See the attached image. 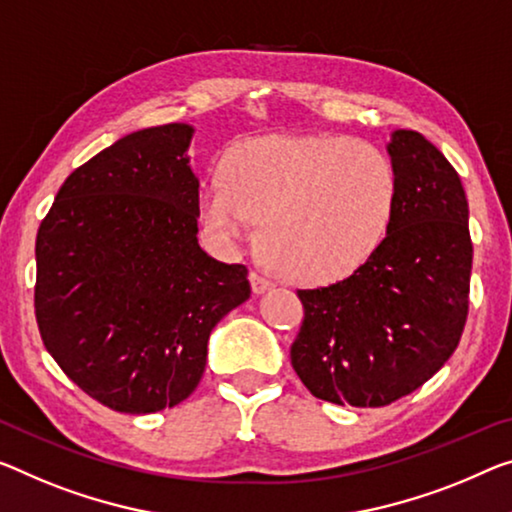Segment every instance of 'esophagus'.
<instances>
[{"label":"esophagus","instance_id":"esophagus-1","mask_svg":"<svg viewBox=\"0 0 512 512\" xmlns=\"http://www.w3.org/2000/svg\"><path fill=\"white\" fill-rule=\"evenodd\" d=\"M249 281H251V290H254V295H263L274 286L270 279H265L263 274H258V272H251Z\"/></svg>","mask_w":512,"mask_h":512}]
</instances>
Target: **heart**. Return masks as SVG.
I'll use <instances>...</instances> for the list:
<instances>
[{
    "label": "heart",
    "mask_w": 512,
    "mask_h": 512,
    "mask_svg": "<svg viewBox=\"0 0 512 512\" xmlns=\"http://www.w3.org/2000/svg\"><path fill=\"white\" fill-rule=\"evenodd\" d=\"M208 180L199 212L222 242L258 219V251L283 279L325 286L357 272L382 247L398 178L380 148L338 135L249 137Z\"/></svg>",
    "instance_id": "1"
}]
</instances>
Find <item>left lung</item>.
Returning a JSON list of instances; mask_svg holds the SVG:
<instances>
[{"label":"left lung","instance_id":"left-lung-1","mask_svg":"<svg viewBox=\"0 0 512 512\" xmlns=\"http://www.w3.org/2000/svg\"><path fill=\"white\" fill-rule=\"evenodd\" d=\"M398 203L382 247L348 279L300 290L290 361L327 403L382 407L428 382L458 348L469 311V203L458 171L414 130L387 144Z\"/></svg>","mask_w":512,"mask_h":512}]
</instances>
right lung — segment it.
<instances>
[{
    "instance_id": "1",
    "label": "right lung",
    "mask_w": 512,
    "mask_h": 512,
    "mask_svg": "<svg viewBox=\"0 0 512 512\" xmlns=\"http://www.w3.org/2000/svg\"><path fill=\"white\" fill-rule=\"evenodd\" d=\"M194 128L114 141L66 178L36 235V320L70 380L123 414L190 396L208 338L249 300L245 265L201 249Z\"/></svg>"
}]
</instances>
